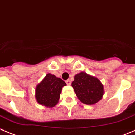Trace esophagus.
<instances>
[{"mask_svg":"<svg viewBox=\"0 0 135 135\" xmlns=\"http://www.w3.org/2000/svg\"><path fill=\"white\" fill-rule=\"evenodd\" d=\"M66 84H67L68 85H70L71 83V81H70V80H69V79L67 80V81H66Z\"/></svg>","mask_w":135,"mask_h":135,"instance_id":"esophagus-1","label":"esophagus"}]
</instances>
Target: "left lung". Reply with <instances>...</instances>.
Masks as SVG:
<instances>
[{"mask_svg":"<svg viewBox=\"0 0 135 135\" xmlns=\"http://www.w3.org/2000/svg\"><path fill=\"white\" fill-rule=\"evenodd\" d=\"M71 86L78 99L86 105L97 104L104 94V86L100 81L84 71L74 76Z\"/></svg>","mask_w":135,"mask_h":135,"instance_id":"left-lung-1","label":"left lung"}]
</instances>
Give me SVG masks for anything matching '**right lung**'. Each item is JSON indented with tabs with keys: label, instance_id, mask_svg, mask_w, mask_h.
I'll list each match as a JSON object with an SVG mask.
<instances>
[{
	"label": "right lung",
	"instance_id": "right-lung-1",
	"mask_svg": "<svg viewBox=\"0 0 135 135\" xmlns=\"http://www.w3.org/2000/svg\"><path fill=\"white\" fill-rule=\"evenodd\" d=\"M66 85V83L60 78L47 73L36 86V100L41 106L49 108L54 107L58 103L62 87Z\"/></svg>",
	"mask_w": 135,
	"mask_h": 135
}]
</instances>
